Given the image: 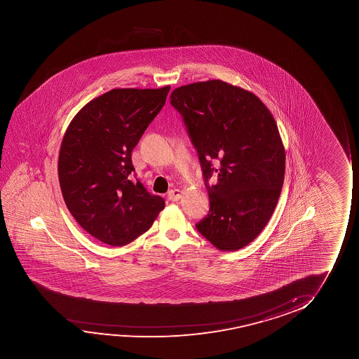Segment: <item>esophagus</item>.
I'll list each match as a JSON object with an SVG mask.
<instances>
[{
	"label": "esophagus",
	"mask_w": 359,
	"mask_h": 359,
	"mask_svg": "<svg viewBox=\"0 0 359 359\" xmlns=\"http://www.w3.org/2000/svg\"><path fill=\"white\" fill-rule=\"evenodd\" d=\"M168 198L170 200V201H177V200H180L182 198V191L179 190V189H172L168 194Z\"/></svg>",
	"instance_id": "obj_1"
}]
</instances>
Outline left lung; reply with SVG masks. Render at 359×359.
<instances>
[{
  "label": "left lung",
  "instance_id": "1",
  "mask_svg": "<svg viewBox=\"0 0 359 359\" xmlns=\"http://www.w3.org/2000/svg\"><path fill=\"white\" fill-rule=\"evenodd\" d=\"M170 103L182 114L208 190L210 212L197 231L219 250H239L270 221L283 187L285 152L275 118L255 94L219 79L174 89ZM212 173L217 182L210 187Z\"/></svg>",
  "mask_w": 359,
  "mask_h": 359
}]
</instances>
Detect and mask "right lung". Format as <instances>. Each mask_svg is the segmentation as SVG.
<instances>
[{"instance_id":"right-lung-1","label":"right lung","mask_w":359,"mask_h":359,"mask_svg":"<svg viewBox=\"0 0 359 359\" xmlns=\"http://www.w3.org/2000/svg\"><path fill=\"white\" fill-rule=\"evenodd\" d=\"M170 86L115 88L76 114L60 147L65 203L84 231L104 244L126 245L151 228L165 202L133 182L131 153L165 104Z\"/></svg>"}]
</instances>
